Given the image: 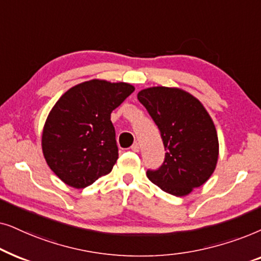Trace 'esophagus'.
<instances>
[{
	"label": "esophagus",
	"instance_id": "esophagus-1",
	"mask_svg": "<svg viewBox=\"0 0 261 261\" xmlns=\"http://www.w3.org/2000/svg\"><path fill=\"white\" fill-rule=\"evenodd\" d=\"M131 150L135 151V152L140 151V144H138V143H134L133 147H131Z\"/></svg>",
	"mask_w": 261,
	"mask_h": 261
}]
</instances>
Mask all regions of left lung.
<instances>
[{
    "mask_svg": "<svg viewBox=\"0 0 261 261\" xmlns=\"http://www.w3.org/2000/svg\"><path fill=\"white\" fill-rule=\"evenodd\" d=\"M137 98L158 125L165 161L147 172L151 182L176 197L207 181L216 168L218 137L210 114L192 94L174 87H150Z\"/></svg>",
    "mask_w": 261,
    "mask_h": 261,
    "instance_id": "left-lung-1",
    "label": "left lung"
}]
</instances>
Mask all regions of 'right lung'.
<instances>
[{"mask_svg": "<svg viewBox=\"0 0 261 261\" xmlns=\"http://www.w3.org/2000/svg\"><path fill=\"white\" fill-rule=\"evenodd\" d=\"M135 90L130 83L90 80L55 103L41 136L44 158L67 185L85 189L112 171L118 159L111 113Z\"/></svg>", "mask_w": 261, "mask_h": 261, "instance_id": "obj_1", "label": "right lung"}]
</instances>
